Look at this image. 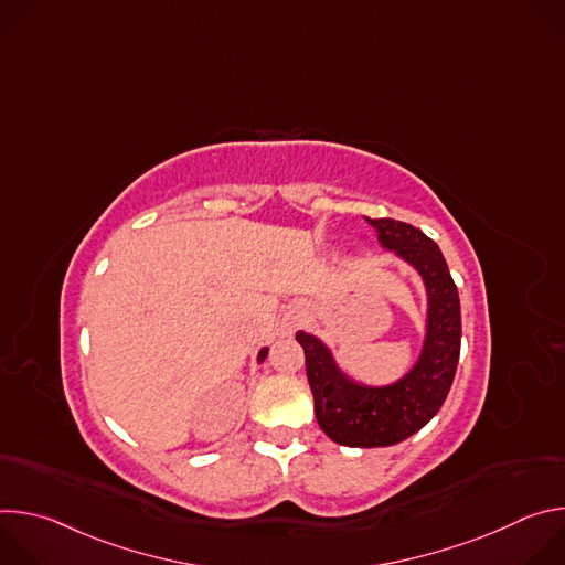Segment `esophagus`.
<instances>
[{
  "label": "esophagus",
  "mask_w": 565,
  "mask_h": 565,
  "mask_svg": "<svg viewBox=\"0 0 565 565\" xmlns=\"http://www.w3.org/2000/svg\"><path fill=\"white\" fill-rule=\"evenodd\" d=\"M295 321H299V317H297V319H295Z\"/></svg>",
  "instance_id": "esophagus-1"
}]
</instances>
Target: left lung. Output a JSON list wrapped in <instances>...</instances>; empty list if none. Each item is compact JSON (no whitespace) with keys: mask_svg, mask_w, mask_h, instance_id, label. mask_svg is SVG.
Returning a JSON list of instances; mask_svg holds the SVG:
<instances>
[{"mask_svg":"<svg viewBox=\"0 0 565 565\" xmlns=\"http://www.w3.org/2000/svg\"><path fill=\"white\" fill-rule=\"evenodd\" d=\"M382 248L409 262L429 295L427 335L416 366L395 384L364 386L349 380L331 351L299 331L317 423L331 440L347 447H388L420 431L443 407L460 358V299L447 262L418 227L369 218Z\"/></svg>","mask_w":565,"mask_h":565,"instance_id":"8db88e82","label":"left lung"}]
</instances>
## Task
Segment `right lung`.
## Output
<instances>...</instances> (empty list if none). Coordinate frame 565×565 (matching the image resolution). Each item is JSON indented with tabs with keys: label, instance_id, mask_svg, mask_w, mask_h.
<instances>
[{
	"label": "right lung",
	"instance_id": "1",
	"mask_svg": "<svg viewBox=\"0 0 565 565\" xmlns=\"http://www.w3.org/2000/svg\"><path fill=\"white\" fill-rule=\"evenodd\" d=\"M266 355H268V349H262V353H259V362H264V360H266Z\"/></svg>",
	"mask_w": 565,
	"mask_h": 565
}]
</instances>
